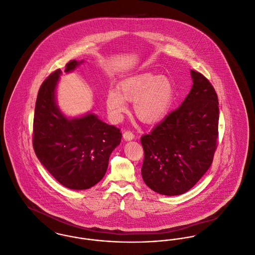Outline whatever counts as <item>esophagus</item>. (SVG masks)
<instances>
[{
	"mask_svg": "<svg viewBox=\"0 0 255 255\" xmlns=\"http://www.w3.org/2000/svg\"><path fill=\"white\" fill-rule=\"evenodd\" d=\"M123 138H124L126 141H130V140H133V139L135 138V135H134L133 132L127 130V131H125V132L123 133Z\"/></svg>",
	"mask_w": 255,
	"mask_h": 255,
	"instance_id": "34e87169",
	"label": "esophagus"
}]
</instances>
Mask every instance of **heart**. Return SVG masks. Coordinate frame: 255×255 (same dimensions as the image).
I'll list each match as a JSON object with an SVG mask.
<instances>
[{"mask_svg":"<svg viewBox=\"0 0 255 255\" xmlns=\"http://www.w3.org/2000/svg\"><path fill=\"white\" fill-rule=\"evenodd\" d=\"M173 97V86L166 76L144 73L122 81L119 91L109 90L105 102L113 120H119L127 112L126 101H134L138 118L146 123H154L167 113Z\"/></svg>","mask_w":255,"mask_h":255,"instance_id":"obj_1","label":"heart"}]
</instances>
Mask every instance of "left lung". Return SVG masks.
Instances as JSON below:
<instances>
[{
  "label": "left lung",
  "instance_id": "obj_1",
  "mask_svg": "<svg viewBox=\"0 0 255 255\" xmlns=\"http://www.w3.org/2000/svg\"><path fill=\"white\" fill-rule=\"evenodd\" d=\"M193 86L181 105L141 137L142 177L154 192L174 196L191 189L213 162L219 102L209 80L191 70Z\"/></svg>",
  "mask_w": 255,
  "mask_h": 255
}]
</instances>
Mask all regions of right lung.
<instances>
[{"instance_id":"add662e5","label":"right lung","mask_w":255,"mask_h":255,"mask_svg":"<svg viewBox=\"0 0 255 255\" xmlns=\"http://www.w3.org/2000/svg\"><path fill=\"white\" fill-rule=\"evenodd\" d=\"M81 62L72 60L65 72ZM61 70L42 83L35 103L32 145L36 156L52 176L74 190L89 189L103 178L110 153L120 144V129L90 113L68 119L59 110L55 91Z\"/></svg>"}]
</instances>
